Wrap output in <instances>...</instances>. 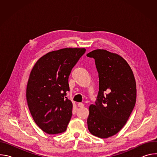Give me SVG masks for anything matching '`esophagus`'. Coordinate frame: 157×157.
Returning <instances> with one entry per match:
<instances>
[{
    "instance_id": "34e87169",
    "label": "esophagus",
    "mask_w": 157,
    "mask_h": 157,
    "mask_svg": "<svg viewBox=\"0 0 157 157\" xmlns=\"http://www.w3.org/2000/svg\"><path fill=\"white\" fill-rule=\"evenodd\" d=\"M78 106L79 107H84V104H83V103H82V102H79V103L78 104Z\"/></svg>"
}]
</instances>
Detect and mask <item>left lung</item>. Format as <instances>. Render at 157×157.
Instances as JSON below:
<instances>
[{"instance_id": "obj_1", "label": "left lung", "mask_w": 157, "mask_h": 157, "mask_svg": "<svg viewBox=\"0 0 157 157\" xmlns=\"http://www.w3.org/2000/svg\"><path fill=\"white\" fill-rule=\"evenodd\" d=\"M86 55L94 59L99 84L95 104L89 106L87 127L93 135L105 139L119 132L128 119L136 102V82L121 56L100 49Z\"/></svg>"}]
</instances>
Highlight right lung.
<instances>
[{
  "mask_svg": "<svg viewBox=\"0 0 157 157\" xmlns=\"http://www.w3.org/2000/svg\"><path fill=\"white\" fill-rule=\"evenodd\" d=\"M85 48H63L41 57L31 71L26 97L31 115L44 132H64L72 116L73 104L66 98L69 76Z\"/></svg>",
  "mask_w": 157,
  "mask_h": 157,
  "instance_id": "add662e5",
  "label": "right lung"
}]
</instances>
